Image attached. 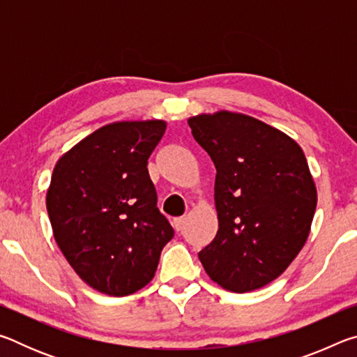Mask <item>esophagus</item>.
Wrapping results in <instances>:
<instances>
[{
  "instance_id": "esophagus-1",
  "label": "esophagus",
  "mask_w": 357,
  "mask_h": 357,
  "mask_svg": "<svg viewBox=\"0 0 357 357\" xmlns=\"http://www.w3.org/2000/svg\"><path fill=\"white\" fill-rule=\"evenodd\" d=\"M185 222H187V217H176V219L173 220L174 229H176V231H183Z\"/></svg>"
}]
</instances>
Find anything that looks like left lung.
Here are the masks:
<instances>
[{
	"label": "left lung",
	"instance_id": "8db88e82",
	"mask_svg": "<svg viewBox=\"0 0 357 357\" xmlns=\"http://www.w3.org/2000/svg\"><path fill=\"white\" fill-rule=\"evenodd\" d=\"M189 126L217 170L219 229L198 252L203 268L229 291L268 285L309 236L317 189L305 155L283 132L245 114H200Z\"/></svg>",
	"mask_w": 357,
	"mask_h": 357
}]
</instances>
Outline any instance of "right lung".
<instances>
[{
	"label": "right lung",
	"instance_id": "obj_1",
	"mask_svg": "<svg viewBox=\"0 0 357 357\" xmlns=\"http://www.w3.org/2000/svg\"><path fill=\"white\" fill-rule=\"evenodd\" d=\"M165 128L155 119L104 126L53 170L47 211L56 244L80 279L104 294L148 285L174 234L148 173Z\"/></svg>",
	"mask_w": 357,
	"mask_h": 357
}]
</instances>
